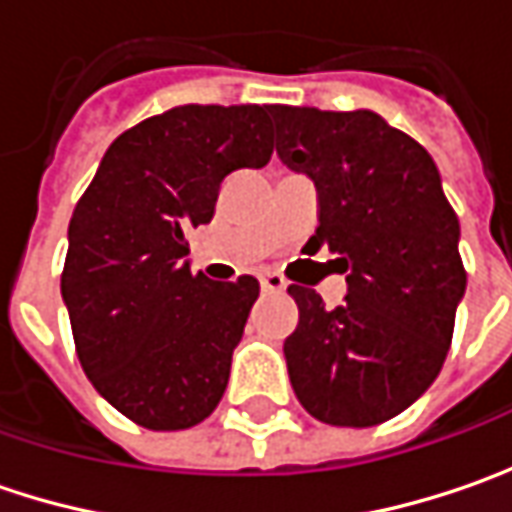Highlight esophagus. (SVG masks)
Here are the masks:
<instances>
[{
    "label": "esophagus",
    "instance_id": "34e87169",
    "mask_svg": "<svg viewBox=\"0 0 512 512\" xmlns=\"http://www.w3.org/2000/svg\"><path fill=\"white\" fill-rule=\"evenodd\" d=\"M259 285L265 293H282L287 287L285 276H279V273H273V270H265V273H259Z\"/></svg>",
    "mask_w": 512,
    "mask_h": 512
}]
</instances>
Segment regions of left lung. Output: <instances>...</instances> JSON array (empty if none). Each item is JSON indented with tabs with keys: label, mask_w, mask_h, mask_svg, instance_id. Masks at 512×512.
<instances>
[{
	"label": "left lung",
	"mask_w": 512,
	"mask_h": 512,
	"mask_svg": "<svg viewBox=\"0 0 512 512\" xmlns=\"http://www.w3.org/2000/svg\"><path fill=\"white\" fill-rule=\"evenodd\" d=\"M276 153L319 193L307 245L342 253L347 296L327 310L290 285L299 325L285 339L296 399L313 419L373 427L436 382L467 273L459 219L433 156L373 110L273 108Z\"/></svg>",
	"instance_id": "1"
}]
</instances>
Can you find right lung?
I'll return each instance as SVG.
<instances>
[{
	"label": "right lung",
	"mask_w": 512,
	"mask_h": 512,
	"mask_svg": "<svg viewBox=\"0 0 512 512\" xmlns=\"http://www.w3.org/2000/svg\"><path fill=\"white\" fill-rule=\"evenodd\" d=\"M276 105H182L125 130L68 227L62 299L82 370L148 430H185L222 402L259 282L190 273L187 233L219 185L270 162Z\"/></svg>",
	"instance_id": "right-lung-1"
}]
</instances>
